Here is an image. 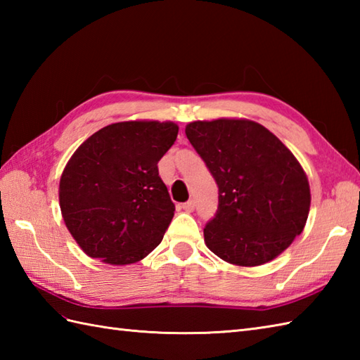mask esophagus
Segmentation results:
<instances>
[{"label": "esophagus", "mask_w": 360, "mask_h": 360, "mask_svg": "<svg viewBox=\"0 0 360 360\" xmlns=\"http://www.w3.org/2000/svg\"><path fill=\"white\" fill-rule=\"evenodd\" d=\"M182 209H184L187 213L193 212V210H195V201H187V202H184V204H182Z\"/></svg>", "instance_id": "34e87169"}]
</instances>
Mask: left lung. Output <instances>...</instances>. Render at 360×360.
I'll use <instances>...</instances> for the list:
<instances>
[{"label": "left lung", "mask_w": 360, "mask_h": 360, "mask_svg": "<svg viewBox=\"0 0 360 360\" xmlns=\"http://www.w3.org/2000/svg\"><path fill=\"white\" fill-rule=\"evenodd\" d=\"M186 134L218 184L204 227L213 254L235 266L277 258L307 224L311 192L300 162L277 136L248 119L196 120Z\"/></svg>", "instance_id": "obj_1"}]
</instances>
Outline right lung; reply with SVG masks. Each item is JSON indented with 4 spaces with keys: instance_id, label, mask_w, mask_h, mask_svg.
<instances>
[{
    "instance_id": "add662e5",
    "label": "right lung",
    "mask_w": 360,
    "mask_h": 360,
    "mask_svg": "<svg viewBox=\"0 0 360 360\" xmlns=\"http://www.w3.org/2000/svg\"><path fill=\"white\" fill-rule=\"evenodd\" d=\"M174 122L128 120L98 129L68 160L58 200L80 249L106 264L141 262L174 215L158 162L178 136Z\"/></svg>"
}]
</instances>
